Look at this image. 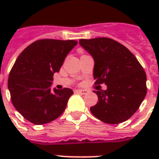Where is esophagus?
Returning a JSON list of instances; mask_svg holds the SVG:
<instances>
[{
	"label": "esophagus",
	"mask_w": 159,
	"mask_h": 159,
	"mask_svg": "<svg viewBox=\"0 0 159 159\" xmlns=\"http://www.w3.org/2000/svg\"><path fill=\"white\" fill-rule=\"evenodd\" d=\"M76 92L77 93H81V94H86L88 93V91L84 89H76Z\"/></svg>",
	"instance_id": "esophagus-1"
}]
</instances>
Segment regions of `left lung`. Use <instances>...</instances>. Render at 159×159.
Masks as SVG:
<instances>
[{
  "label": "left lung",
  "mask_w": 159,
  "mask_h": 159,
  "mask_svg": "<svg viewBox=\"0 0 159 159\" xmlns=\"http://www.w3.org/2000/svg\"><path fill=\"white\" fill-rule=\"evenodd\" d=\"M79 44L94 59V84L107 86V90L93 91L98 95V102L90 107L92 114L109 124L128 120L147 94L143 67L126 47L113 39H80Z\"/></svg>",
  "instance_id": "8db88e82"
}]
</instances>
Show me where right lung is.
I'll return each mask as SVG.
<instances>
[{
	"instance_id": "obj_1",
	"label": "right lung",
	"mask_w": 159,
	"mask_h": 159,
	"mask_svg": "<svg viewBox=\"0 0 159 159\" xmlns=\"http://www.w3.org/2000/svg\"><path fill=\"white\" fill-rule=\"evenodd\" d=\"M76 44L75 40H37L16 59L7 82L11 100L30 123L45 124L64 112L73 91L67 88L51 89L52 76Z\"/></svg>"
}]
</instances>
